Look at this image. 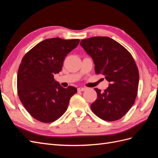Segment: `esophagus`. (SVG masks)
Returning <instances> with one entry per match:
<instances>
[{"label": "esophagus", "mask_w": 158, "mask_h": 158, "mask_svg": "<svg viewBox=\"0 0 158 158\" xmlns=\"http://www.w3.org/2000/svg\"><path fill=\"white\" fill-rule=\"evenodd\" d=\"M85 88H82V87H80L78 88V92H83V91H85Z\"/></svg>", "instance_id": "esophagus-1"}]
</instances>
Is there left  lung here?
Returning <instances> with one entry per match:
<instances>
[{"instance_id": "1", "label": "left lung", "mask_w": 158, "mask_h": 158, "mask_svg": "<svg viewBox=\"0 0 158 158\" xmlns=\"http://www.w3.org/2000/svg\"><path fill=\"white\" fill-rule=\"evenodd\" d=\"M80 45L93 59L95 73H102L109 82L103 92L94 88L98 97L91 109L104 121L118 120L131 108L137 95L139 73L135 60L125 47L109 37L82 40Z\"/></svg>"}]
</instances>
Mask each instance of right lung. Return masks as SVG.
<instances>
[{
  "mask_svg": "<svg viewBox=\"0 0 158 158\" xmlns=\"http://www.w3.org/2000/svg\"><path fill=\"white\" fill-rule=\"evenodd\" d=\"M80 40L59 37L42 41L23 57L17 76L18 94L31 115L42 123L60 118L77 92L73 86L62 87L54 79L63 67L65 56L78 46Z\"/></svg>",
  "mask_w": 158,
  "mask_h": 158,
  "instance_id": "right-lung-1",
  "label": "right lung"
}]
</instances>
